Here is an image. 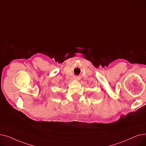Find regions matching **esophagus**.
I'll use <instances>...</instances> for the list:
<instances>
[{
  "mask_svg": "<svg viewBox=\"0 0 146 146\" xmlns=\"http://www.w3.org/2000/svg\"><path fill=\"white\" fill-rule=\"evenodd\" d=\"M75 79H76V80H79V79H78V78H75Z\"/></svg>",
  "mask_w": 146,
  "mask_h": 146,
  "instance_id": "obj_1",
  "label": "esophagus"
}]
</instances>
